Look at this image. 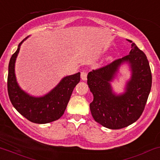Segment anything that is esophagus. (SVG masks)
<instances>
[{
    "mask_svg": "<svg viewBox=\"0 0 160 160\" xmlns=\"http://www.w3.org/2000/svg\"><path fill=\"white\" fill-rule=\"evenodd\" d=\"M80 76H81V79L83 80H87V73L85 71H83L80 73Z\"/></svg>",
    "mask_w": 160,
    "mask_h": 160,
    "instance_id": "34e87169",
    "label": "esophagus"
}]
</instances>
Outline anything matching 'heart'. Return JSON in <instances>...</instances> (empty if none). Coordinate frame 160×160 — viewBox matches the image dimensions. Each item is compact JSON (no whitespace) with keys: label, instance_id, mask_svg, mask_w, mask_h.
<instances>
[{"label":"heart","instance_id":"b5f03b06","mask_svg":"<svg viewBox=\"0 0 160 160\" xmlns=\"http://www.w3.org/2000/svg\"><path fill=\"white\" fill-rule=\"evenodd\" d=\"M110 59H111V57H107L106 58V60L108 61V60H110Z\"/></svg>","mask_w":160,"mask_h":160}]
</instances>
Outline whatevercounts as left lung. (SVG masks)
<instances>
[{
	"instance_id": "1",
	"label": "left lung",
	"mask_w": 160,
	"mask_h": 160,
	"mask_svg": "<svg viewBox=\"0 0 160 160\" xmlns=\"http://www.w3.org/2000/svg\"><path fill=\"white\" fill-rule=\"evenodd\" d=\"M123 62L129 64L132 77L126 85V92L116 95L110 82ZM87 84L93 95L89 108L94 120L109 129L127 127L142 115L151 89L152 74L147 56L132 43L129 54L89 72Z\"/></svg>"
}]
</instances>
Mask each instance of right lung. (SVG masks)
<instances>
[{
	"label": "right lung",
	"instance_id": "add662e5",
	"mask_svg": "<svg viewBox=\"0 0 160 160\" xmlns=\"http://www.w3.org/2000/svg\"><path fill=\"white\" fill-rule=\"evenodd\" d=\"M17 50L10 58L8 67V91L13 107L22 116L36 124H46L58 120L64 113L73 89L80 80V73L67 76L61 80L48 93L41 97H35L26 93L19 87L15 75V62L20 52Z\"/></svg>",
	"mask_w": 160,
	"mask_h": 160
}]
</instances>
